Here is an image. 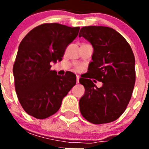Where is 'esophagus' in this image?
<instances>
[{
	"label": "esophagus",
	"instance_id": "34e87169",
	"mask_svg": "<svg viewBox=\"0 0 149 149\" xmlns=\"http://www.w3.org/2000/svg\"><path fill=\"white\" fill-rule=\"evenodd\" d=\"M76 78H77V84H78L79 83V79H80V77H79L78 75L76 76Z\"/></svg>",
	"mask_w": 149,
	"mask_h": 149
}]
</instances>
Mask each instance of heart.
<instances>
[{"instance_id":"b5f03b06","label":"heart","mask_w":149,"mask_h":149,"mask_svg":"<svg viewBox=\"0 0 149 149\" xmlns=\"http://www.w3.org/2000/svg\"><path fill=\"white\" fill-rule=\"evenodd\" d=\"M80 69H81V68H80V67H79V68H77V70H80Z\"/></svg>"}]
</instances>
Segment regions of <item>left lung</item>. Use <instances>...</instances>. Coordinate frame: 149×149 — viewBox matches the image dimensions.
<instances>
[{
  "mask_svg": "<svg viewBox=\"0 0 149 149\" xmlns=\"http://www.w3.org/2000/svg\"><path fill=\"white\" fill-rule=\"evenodd\" d=\"M83 36L93 47V61L86 78L81 77L85 93L79 101L83 116L93 124L116 120L123 113L132 95L135 84V58L130 45L114 29L88 26L81 29ZM102 82L101 88L94 84Z\"/></svg>",
  "mask_w": 149,
  "mask_h": 149,
  "instance_id": "8db88e82",
  "label": "left lung"
}]
</instances>
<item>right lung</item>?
<instances>
[{"label": "right lung", "instance_id": "right-lung-1", "mask_svg": "<svg viewBox=\"0 0 149 149\" xmlns=\"http://www.w3.org/2000/svg\"><path fill=\"white\" fill-rule=\"evenodd\" d=\"M79 30L57 23L43 24L30 30L21 42L13 75L18 101L30 116L43 119L54 114L75 85L74 74L57 75L51 69V63L61 61Z\"/></svg>", "mask_w": 149, "mask_h": 149}]
</instances>
